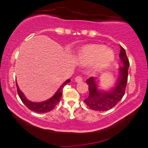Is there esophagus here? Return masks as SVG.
Returning <instances> with one entry per match:
<instances>
[{"label":"esophagus","instance_id":"1","mask_svg":"<svg viewBox=\"0 0 148 148\" xmlns=\"http://www.w3.org/2000/svg\"><path fill=\"white\" fill-rule=\"evenodd\" d=\"M75 80L76 82H82L83 79H82V77L78 75V76H77L75 78Z\"/></svg>","mask_w":148,"mask_h":148}]
</instances>
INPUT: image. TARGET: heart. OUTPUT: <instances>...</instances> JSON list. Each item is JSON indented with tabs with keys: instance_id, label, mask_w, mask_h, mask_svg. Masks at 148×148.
<instances>
[{
	"instance_id": "1",
	"label": "heart",
	"mask_w": 148,
	"mask_h": 148,
	"mask_svg": "<svg viewBox=\"0 0 148 148\" xmlns=\"http://www.w3.org/2000/svg\"><path fill=\"white\" fill-rule=\"evenodd\" d=\"M114 58L113 52L102 44H91L84 46L79 50L78 61L84 65L94 62L95 68L100 69L108 65Z\"/></svg>"
}]
</instances>
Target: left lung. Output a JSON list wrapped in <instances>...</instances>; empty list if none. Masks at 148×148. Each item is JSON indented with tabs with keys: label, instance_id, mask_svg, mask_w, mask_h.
I'll return each instance as SVG.
<instances>
[{
	"label": "left lung",
	"instance_id": "1",
	"mask_svg": "<svg viewBox=\"0 0 148 148\" xmlns=\"http://www.w3.org/2000/svg\"><path fill=\"white\" fill-rule=\"evenodd\" d=\"M121 51L119 54L123 66L119 68L120 76L117 81L116 86L110 92H103L98 89L94 78L90 77L86 80L89 85L90 94L84 102L90 109L96 111H106L110 110L116 106L125 95V90L128 79V71L129 61L126 54L125 50L120 46Z\"/></svg>",
	"mask_w": 148,
	"mask_h": 148
}]
</instances>
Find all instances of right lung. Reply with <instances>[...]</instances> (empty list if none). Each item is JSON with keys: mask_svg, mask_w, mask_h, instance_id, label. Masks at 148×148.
Returning a JSON list of instances; mask_svg holds the SVG:
<instances>
[{"mask_svg": "<svg viewBox=\"0 0 148 148\" xmlns=\"http://www.w3.org/2000/svg\"><path fill=\"white\" fill-rule=\"evenodd\" d=\"M70 81L71 79L66 80V82L60 87V88L58 89L57 92H56V94H54L51 98L49 99L48 100L45 101V102H42L40 103L32 102L27 100V99L25 98V97L24 96L23 93L21 92V91H20L19 87L17 86V84H16V86H17V93L20 99H21L23 104L27 106V108H29L30 110L34 111V112L38 113H45L50 112V111L53 110L54 107L56 106V105L60 102L62 95V90H63L64 86H65L66 84H69V83L70 82Z\"/></svg>", "mask_w": 148, "mask_h": 148, "instance_id": "1", "label": "right lung"}]
</instances>
